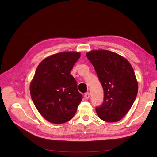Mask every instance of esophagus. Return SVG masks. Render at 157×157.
I'll return each mask as SVG.
<instances>
[{
	"instance_id": "obj_1",
	"label": "esophagus",
	"mask_w": 157,
	"mask_h": 157,
	"mask_svg": "<svg viewBox=\"0 0 157 157\" xmlns=\"http://www.w3.org/2000/svg\"><path fill=\"white\" fill-rule=\"evenodd\" d=\"M84 98L86 99H88L90 98V93L89 92H86L84 94Z\"/></svg>"
}]
</instances>
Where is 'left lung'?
<instances>
[{"label":"left lung","mask_w":157,"mask_h":157,"mask_svg":"<svg viewBox=\"0 0 157 157\" xmlns=\"http://www.w3.org/2000/svg\"><path fill=\"white\" fill-rule=\"evenodd\" d=\"M86 56L104 92L102 104L96 107L97 115L107 122L121 120L132 107L138 91L132 65L122 56L109 50H92Z\"/></svg>","instance_id":"obj_1"}]
</instances>
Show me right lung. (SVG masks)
<instances>
[{"label": "right lung", "instance_id": "obj_1", "mask_svg": "<svg viewBox=\"0 0 157 157\" xmlns=\"http://www.w3.org/2000/svg\"><path fill=\"white\" fill-rule=\"evenodd\" d=\"M79 52H61L50 56L39 65L30 85L32 100L40 115L54 124L72 118L82 95L70 74L80 58Z\"/></svg>", "mask_w": 157, "mask_h": 157}]
</instances>
